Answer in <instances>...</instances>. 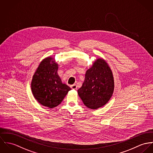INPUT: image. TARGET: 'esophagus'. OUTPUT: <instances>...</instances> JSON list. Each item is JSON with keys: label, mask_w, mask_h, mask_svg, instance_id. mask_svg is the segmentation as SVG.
<instances>
[{"label": "esophagus", "mask_w": 153, "mask_h": 153, "mask_svg": "<svg viewBox=\"0 0 153 153\" xmlns=\"http://www.w3.org/2000/svg\"><path fill=\"white\" fill-rule=\"evenodd\" d=\"M71 88H72V89H77V85H71Z\"/></svg>", "instance_id": "esophagus-1"}]
</instances>
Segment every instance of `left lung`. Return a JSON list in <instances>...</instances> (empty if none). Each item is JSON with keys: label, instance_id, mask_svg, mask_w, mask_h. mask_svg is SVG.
<instances>
[{"label": "left lung", "instance_id": "left-lung-1", "mask_svg": "<svg viewBox=\"0 0 153 153\" xmlns=\"http://www.w3.org/2000/svg\"><path fill=\"white\" fill-rule=\"evenodd\" d=\"M112 71L106 62L98 59L87 70L82 86L77 90L84 104L91 109H97L109 101L114 91Z\"/></svg>", "mask_w": 153, "mask_h": 153}]
</instances>
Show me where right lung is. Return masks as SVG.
Listing matches in <instances>:
<instances>
[{"instance_id":"1","label":"right lung","mask_w":153,"mask_h":153,"mask_svg":"<svg viewBox=\"0 0 153 153\" xmlns=\"http://www.w3.org/2000/svg\"><path fill=\"white\" fill-rule=\"evenodd\" d=\"M58 65L51 57L45 59L37 68L31 88L34 98L40 104L50 108L59 105L68 91L57 74Z\"/></svg>"}]
</instances>
